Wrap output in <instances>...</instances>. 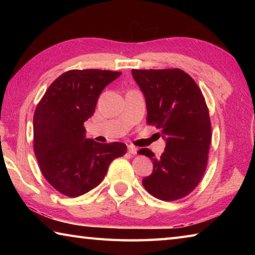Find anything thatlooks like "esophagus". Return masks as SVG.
<instances>
[{"label":"esophagus","instance_id":"1","mask_svg":"<svg viewBox=\"0 0 255 255\" xmlns=\"http://www.w3.org/2000/svg\"><path fill=\"white\" fill-rule=\"evenodd\" d=\"M128 153H129V154H132V155H135V154L137 153V148L135 147V146H132V145H129V146H128Z\"/></svg>","mask_w":255,"mask_h":255}]
</instances>
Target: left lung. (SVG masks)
<instances>
[{"label": "left lung", "mask_w": 255, "mask_h": 255, "mask_svg": "<svg viewBox=\"0 0 255 255\" xmlns=\"http://www.w3.org/2000/svg\"><path fill=\"white\" fill-rule=\"evenodd\" d=\"M131 73L145 96L146 123L159 129L166 140L159 158L148 148L138 152L152 158L154 165L143 185L157 199H181L199 184L207 169L211 124L205 98L195 80L179 68Z\"/></svg>", "instance_id": "obj_1"}]
</instances>
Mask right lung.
<instances>
[{"instance_id":"obj_1","label":"right lung","mask_w":255,"mask_h":255,"mask_svg":"<svg viewBox=\"0 0 255 255\" xmlns=\"http://www.w3.org/2000/svg\"><path fill=\"white\" fill-rule=\"evenodd\" d=\"M122 72L72 70L47 89L33 115V150L45 179L58 192L79 197L100 184L110 163L127 152L124 143L85 137L98 98Z\"/></svg>"}]
</instances>
